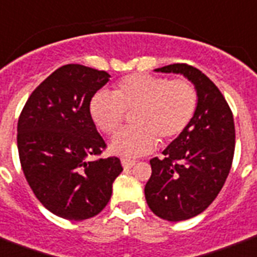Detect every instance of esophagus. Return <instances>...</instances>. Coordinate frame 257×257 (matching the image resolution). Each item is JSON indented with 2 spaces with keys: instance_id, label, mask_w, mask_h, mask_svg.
Wrapping results in <instances>:
<instances>
[{
  "instance_id": "34e87169",
  "label": "esophagus",
  "mask_w": 257,
  "mask_h": 257,
  "mask_svg": "<svg viewBox=\"0 0 257 257\" xmlns=\"http://www.w3.org/2000/svg\"><path fill=\"white\" fill-rule=\"evenodd\" d=\"M135 163H136V162H135L133 159H129V158H122V159H121V164H122V167L124 168L133 167Z\"/></svg>"
}]
</instances>
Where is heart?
Wrapping results in <instances>:
<instances>
[{
    "mask_svg": "<svg viewBox=\"0 0 257 257\" xmlns=\"http://www.w3.org/2000/svg\"><path fill=\"white\" fill-rule=\"evenodd\" d=\"M197 105L198 94L191 82L136 72L117 82L111 94H94L89 114L101 132L113 135L131 111L132 125L113 137L110 150L133 158L151 152L158 142L164 144L179 136L193 120Z\"/></svg>",
    "mask_w": 257,
    "mask_h": 257,
    "instance_id": "b5f03b06",
    "label": "heart"
}]
</instances>
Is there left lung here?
<instances>
[{
  "instance_id": "8db88e82",
  "label": "left lung",
  "mask_w": 257,
  "mask_h": 257,
  "mask_svg": "<svg viewBox=\"0 0 257 257\" xmlns=\"http://www.w3.org/2000/svg\"><path fill=\"white\" fill-rule=\"evenodd\" d=\"M155 71L181 74L198 94L189 126L163 151L162 159L150 160L152 175L144 189L151 210L176 222L202 213L222 189L234 154V122L224 95L198 68L176 63Z\"/></svg>"
}]
</instances>
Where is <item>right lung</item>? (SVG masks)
I'll return each instance as SVG.
<instances>
[{
	"label": "right lung",
	"mask_w": 257,
	"mask_h": 257,
	"mask_svg": "<svg viewBox=\"0 0 257 257\" xmlns=\"http://www.w3.org/2000/svg\"><path fill=\"white\" fill-rule=\"evenodd\" d=\"M106 71L66 64L31 94L17 124V148L28 185L47 210L82 221L97 215L122 171L118 158L89 160L106 147L89 114Z\"/></svg>",
	"instance_id": "right-lung-1"
}]
</instances>
